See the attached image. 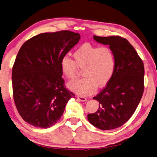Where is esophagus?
Wrapping results in <instances>:
<instances>
[{"instance_id": "34e87169", "label": "esophagus", "mask_w": 157, "mask_h": 157, "mask_svg": "<svg viewBox=\"0 0 157 157\" xmlns=\"http://www.w3.org/2000/svg\"><path fill=\"white\" fill-rule=\"evenodd\" d=\"M77 98H78V99L81 101H86V100H87L86 97H81V96H78V97H77Z\"/></svg>"}]
</instances>
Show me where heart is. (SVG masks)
<instances>
[{"mask_svg": "<svg viewBox=\"0 0 157 157\" xmlns=\"http://www.w3.org/2000/svg\"><path fill=\"white\" fill-rule=\"evenodd\" d=\"M74 60L68 56L63 57L60 68L67 78L77 76L78 68L83 70V78L69 83L71 91L81 95L92 94L97 89L105 87L114 75L116 58L112 49L84 43L73 53Z\"/></svg>", "mask_w": 157, "mask_h": 157, "instance_id": "heart-1", "label": "heart"}]
</instances>
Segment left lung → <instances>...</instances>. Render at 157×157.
Here are the masks:
<instances>
[{"instance_id":"left-lung-1","label":"left lung","mask_w":157,"mask_h":157,"mask_svg":"<svg viewBox=\"0 0 157 157\" xmlns=\"http://www.w3.org/2000/svg\"><path fill=\"white\" fill-rule=\"evenodd\" d=\"M97 42L109 45L116 58L114 75L94 97L99 108L87 114L90 123L102 130L119 128L132 116L144 91V65L133 46L119 36H94Z\"/></svg>"}]
</instances>
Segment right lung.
Here are the masks:
<instances>
[{"label":"right lung","instance_id":"obj_1","mask_svg":"<svg viewBox=\"0 0 157 157\" xmlns=\"http://www.w3.org/2000/svg\"><path fill=\"white\" fill-rule=\"evenodd\" d=\"M81 36L68 30L42 33L19 49L12 67L13 98L23 119L48 128L58 122L74 95L66 88L60 61Z\"/></svg>","mask_w":157,"mask_h":157}]
</instances>
